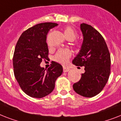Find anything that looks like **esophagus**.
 <instances>
[{"label":"esophagus","mask_w":121,"mask_h":121,"mask_svg":"<svg viewBox=\"0 0 121 121\" xmlns=\"http://www.w3.org/2000/svg\"><path fill=\"white\" fill-rule=\"evenodd\" d=\"M63 71L65 73L68 72V71H69V68H68V67H66V66H63Z\"/></svg>","instance_id":"34e87169"}]
</instances>
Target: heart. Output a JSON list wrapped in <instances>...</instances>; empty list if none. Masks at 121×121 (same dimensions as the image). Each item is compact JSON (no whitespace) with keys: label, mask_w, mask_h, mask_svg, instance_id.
<instances>
[{"label":"heart","mask_w":121,"mask_h":121,"mask_svg":"<svg viewBox=\"0 0 121 121\" xmlns=\"http://www.w3.org/2000/svg\"><path fill=\"white\" fill-rule=\"evenodd\" d=\"M64 34L68 40H74L77 37V33L74 29L69 26H67L64 28ZM71 56V52L68 49H61L57 52L54 56L56 61L61 64H66L68 62Z\"/></svg>","instance_id":"obj_1"}]
</instances>
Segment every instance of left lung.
<instances>
[{"mask_svg":"<svg viewBox=\"0 0 121 121\" xmlns=\"http://www.w3.org/2000/svg\"><path fill=\"white\" fill-rule=\"evenodd\" d=\"M83 42L79 53L73 60L76 66H84L85 72L73 89L78 95L92 98L98 95L108 81L111 73V56L104 39L91 25L81 23Z\"/></svg>","mask_w":121,"mask_h":121,"instance_id":"left-lung-1","label":"left lung"}]
</instances>
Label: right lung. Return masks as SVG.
<instances>
[{
  "instance_id": "add662e5",
  "label": "right lung",
  "mask_w": 121,
  "mask_h": 121,
  "mask_svg": "<svg viewBox=\"0 0 121 121\" xmlns=\"http://www.w3.org/2000/svg\"><path fill=\"white\" fill-rule=\"evenodd\" d=\"M57 25L52 22L34 25L22 33L15 46L13 57L15 77L22 91L32 98H43L52 93L56 80L62 74V66L56 62L52 61L47 69L40 65L48 56L47 33Z\"/></svg>"
}]
</instances>
